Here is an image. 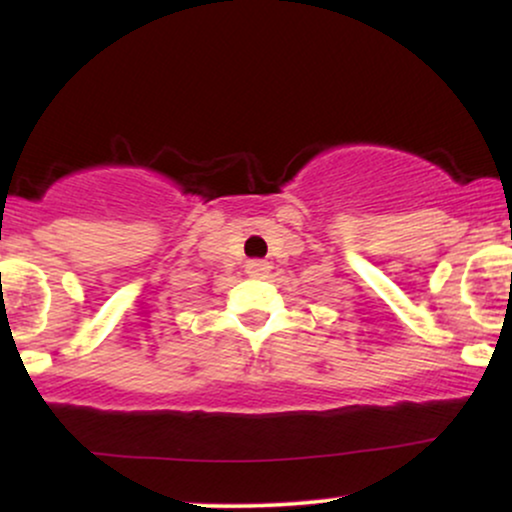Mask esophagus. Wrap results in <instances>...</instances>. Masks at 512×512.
<instances>
[{
  "label": "esophagus",
  "mask_w": 512,
  "mask_h": 512,
  "mask_svg": "<svg viewBox=\"0 0 512 512\" xmlns=\"http://www.w3.org/2000/svg\"><path fill=\"white\" fill-rule=\"evenodd\" d=\"M269 262L264 260H250L248 264H245V272H248V276H255V279H262V276L269 274Z\"/></svg>",
  "instance_id": "34e87169"
}]
</instances>
